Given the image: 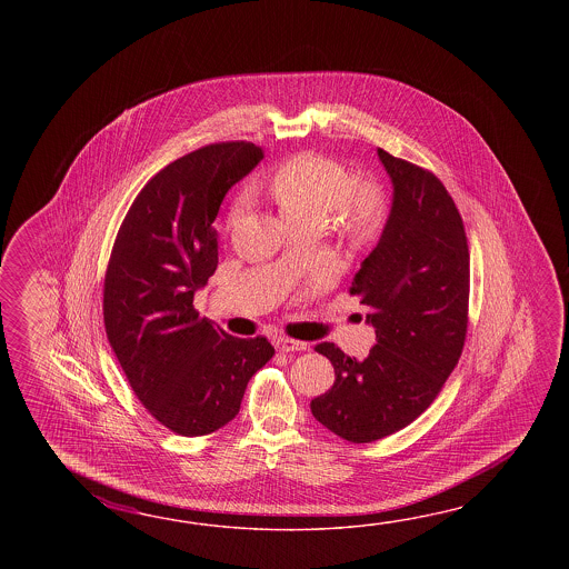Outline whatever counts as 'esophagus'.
I'll return each mask as SVG.
<instances>
[{
  "instance_id": "34e87169",
  "label": "esophagus",
  "mask_w": 569,
  "mask_h": 569,
  "mask_svg": "<svg viewBox=\"0 0 569 569\" xmlns=\"http://www.w3.org/2000/svg\"><path fill=\"white\" fill-rule=\"evenodd\" d=\"M274 348L279 351H302L307 350V343L299 339L277 338L274 339Z\"/></svg>"
}]
</instances>
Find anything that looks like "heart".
Masks as SVG:
<instances>
[{"label":"heart","mask_w":569,"mask_h":569,"mask_svg":"<svg viewBox=\"0 0 569 569\" xmlns=\"http://www.w3.org/2000/svg\"><path fill=\"white\" fill-rule=\"evenodd\" d=\"M264 193L292 226L323 228L338 211L341 238L351 248L372 242L385 221V199L375 182L351 181L338 162L323 157H299L284 162L264 184ZM233 207L230 223L240 219Z\"/></svg>","instance_id":"1"}]
</instances>
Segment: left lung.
I'll return each mask as SVG.
<instances>
[{
	"label": "left lung",
	"instance_id": "obj_1",
	"mask_svg": "<svg viewBox=\"0 0 569 569\" xmlns=\"http://www.w3.org/2000/svg\"><path fill=\"white\" fill-rule=\"evenodd\" d=\"M392 206L375 250L351 280L376 346L366 360L323 341L336 382L311 400L331 433L370 443L412 423L460 360L470 299V252L460 211L433 172L378 148Z\"/></svg>",
	"mask_w": 569,
	"mask_h": 569
}]
</instances>
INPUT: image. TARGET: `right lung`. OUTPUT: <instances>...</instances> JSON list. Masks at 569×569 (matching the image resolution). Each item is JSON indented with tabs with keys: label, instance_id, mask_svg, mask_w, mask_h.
Instances as JSON below:
<instances>
[{
	"label": "right lung",
	"instance_id": "right-lung-1",
	"mask_svg": "<svg viewBox=\"0 0 569 569\" xmlns=\"http://www.w3.org/2000/svg\"><path fill=\"white\" fill-rule=\"evenodd\" d=\"M262 158L252 142L177 158L133 199L111 250L103 282L109 346L136 397L179 436L230 423L250 378L274 356L267 338H233L193 307L218 268L219 206Z\"/></svg>",
	"mask_w": 569,
	"mask_h": 569
}]
</instances>
